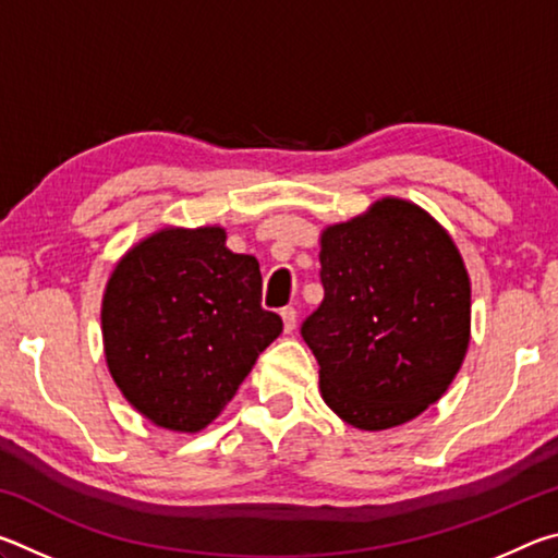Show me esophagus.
<instances>
[{
    "mask_svg": "<svg viewBox=\"0 0 558 558\" xmlns=\"http://www.w3.org/2000/svg\"><path fill=\"white\" fill-rule=\"evenodd\" d=\"M280 315H282V327H286V332H292V329H295V325H298L295 307H286Z\"/></svg>",
    "mask_w": 558,
    "mask_h": 558,
    "instance_id": "obj_1",
    "label": "esophagus"
}]
</instances>
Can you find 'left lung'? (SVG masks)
Masks as SVG:
<instances>
[{
	"mask_svg": "<svg viewBox=\"0 0 558 558\" xmlns=\"http://www.w3.org/2000/svg\"><path fill=\"white\" fill-rule=\"evenodd\" d=\"M325 300L300 327L325 403L349 426H401L456 379L470 342V280L450 235L401 199L329 226Z\"/></svg>",
	"mask_w": 558,
	"mask_h": 558,
	"instance_id": "8db88e82",
	"label": "left lung"
}]
</instances>
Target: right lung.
Instances as JSON below:
<instances>
[{
    "label": "right lung",
    "instance_id": "1",
    "mask_svg": "<svg viewBox=\"0 0 558 558\" xmlns=\"http://www.w3.org/2000/svg\"><path fill=\"white\" fill-rule=\"evenodd\" d=\"M260 295L258 260L226 248L219 226L153 233L118 263L102 295L112 379L157 426L206 428L282 332Z\"/></svg>",
    "mask_w": 558,
    "mask_h": 558
}]
</instances>
